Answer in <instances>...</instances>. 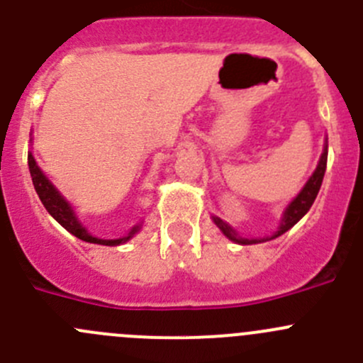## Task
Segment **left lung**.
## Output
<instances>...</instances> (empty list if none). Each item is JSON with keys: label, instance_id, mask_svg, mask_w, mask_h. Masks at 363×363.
<instances>
[{"label": "left lung", "instance_id": "1", "mask_svg": "<svg viewBox=\"0 0 363 363\" xmlns=\"http://www.w3.org/2000/svg\"><path fill=\"white\" fill-rule=\"evenodd\" d=\"M326 162H328V144L324 146V151H323V155H320V160H319V165H317V169L313 171V174L310 176V179L306 182V185L303 187V191L299 192V194L292 199L291 205L285 208L278 231H276L272 237H269V239L267 237H265V239H242V237H239V233H237V231L233 230L230 224H226L224 220H220L219 217H213V223L219 226V230L223 231L228 239L233 240V242H237V244H257V242H264V240H271V239H276V237L283 235L285 231L291 230V228L294 226V224L298 223V220L301 219L306 212H308L310 206H312L313 201H315L317 194H319L320 184H323L324 171H326Z\"/></svg>", "mask_w": 363, "mask_h": 363}]
</instances>
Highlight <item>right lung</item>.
<instances>
[{"label": "right lung", "mask_w": 363, "mask_h": 363, "mask_svg": "<svg viewBox=\"0 0 363 363\" xmlns=\"http://www.w3.org/2000/svg\"><path fill=\"white\" fill-rule=\"evenodd\" d=\"M28 167H30V174H32V182H33V187H35L37 194H39L40 201H43L44 208L50 212V216L53 217L55 220L62 224L69 233H72L74 237L78 239L85 240V242H91V244H101V246H119V244L126 242V240L132 239L135 235L137 231H139L140 226H133V230L128 233V237H123V239H112V240H106V239H98V237L91 235L87 230L84 228V224L78 220V217L74 216V210L71 208L67 201L64 199V196L53 187L50 179L46 178L43 171L39 169L37 165L35 158H33L32 153H28Z\"/></svg>", "instance_id": "1"}]
</instances>
